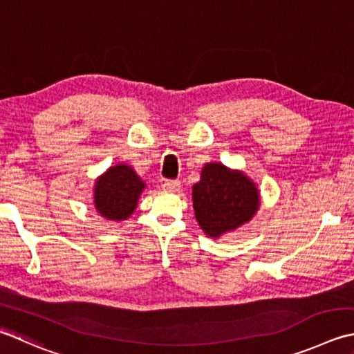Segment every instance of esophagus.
Wrapping results in <instances>:
<instances>
[{
	"label": "esophagus",
	"instance_id": "obj_1",
	"mask_svg": "<svg viewBox=\"0 0 354 354\" xmlns=\"http://www.w3.org/2000/svg\"><path fill=\"white\" fill-rule=\"evenodd\" d=\"M162 189H164L165 192L176 193V192L181 190V183H179V181H164Z\"/></svg>",
	"mask_w": 354,
	"mask_h": 354
}]
</instances>
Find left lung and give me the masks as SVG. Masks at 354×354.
I'll return each instance as SVG.
<instances>
[{
	"label": "left lung",
	"mask_w": 354,
	"mask_h": 354,
	"mask_svg": "<svg viewBox=\"0 0 354 354\" xmlns=\"http://www.w3.org/2000/svg\"><path fill=\"white\" fill-rule=\"evenodd\" d=\"M259 192L250 178L219 162H209L193 185V209L201 228L219 238L248 223L259 209Z\"/></svg>",
	"instance_id": "8db88e82"
}]
</instances>
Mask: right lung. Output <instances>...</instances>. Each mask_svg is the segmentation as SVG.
Wrapping results in <instances>:
<instances>
[{"label":"right lung","instance_id":"obj_1","mask_svg":"<svg viewBox=\"0 0 354 354\" xmlns=\"http://www.w3.org/2000/svg\"><path fill=\"white\" fill-rule=\"evenodd\" d=\"M145 184L126 164L110 167L95 183L93 203L102 218L124 221L135 212Z\"/></svg>","mask_w":354,"mask_h":354}]
</instances>
